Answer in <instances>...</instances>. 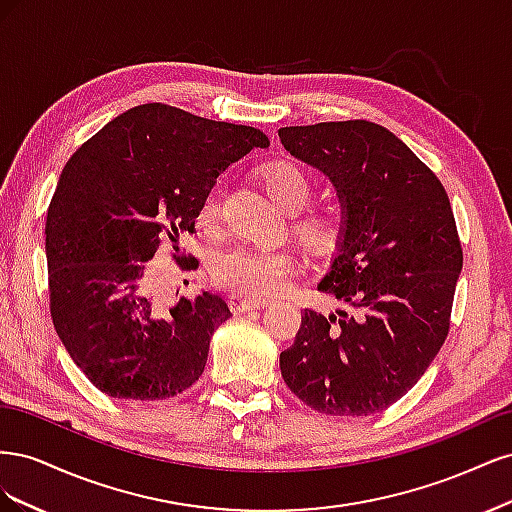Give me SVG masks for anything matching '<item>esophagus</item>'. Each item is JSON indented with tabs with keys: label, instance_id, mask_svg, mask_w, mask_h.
<instances>
[{
	"label": "esophagus",
	"instance_id": "esophagus-1",
	"mask_svg": "<svg viewBox=\"0 0 512 512\" xmlns=\"http://www.w3.org/2000/svg\"><path fill=\"white\" fill-rule=\"evenodd\" d=\"M228 303H230L232 312H237V314L250 312V309H262L269 305V301H265V299H247V297H239V294H232Z\"/></svg>",
	"mask_w": 512,
	"mask_h": 512
}]
</instances>
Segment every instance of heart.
I'll use <instances>...</instances> for the list:
<instances>
[{
    "mask_svg": "<svg viewBox=\"0 0 512 512\" xmlns=\"http://www.w3.org/2000/svg\"><path fill=\"white\" fill-rule=\"evenodd\" d=\"M265 183L271 196L284 211L303 209L312 198V181L292 162H271L265 166ZM222 185H213L200 205V224L213 228L222 207ZM342 220L333 209H309L292 222L297 237L314 252H324L337 241ZM294 269V260L284 250L269 247H230L211 260L213 282L239 294V297L265 299L280 292Z\"/></svg>",
    "mask_w": 512,
    "mask_h": 512,
    "instance_id": "1",
    "label": "heart"
}]
</instances>
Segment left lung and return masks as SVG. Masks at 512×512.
I'll list each match as a JSON object with an SVG mask.
<instances>
[{
  "label": "left lung",
  "instance_id": "8db88e82",
  "mask_svg": "<svg viewBox=\"0 0 512 512\" xmlns=\"http://www.w3.org/2000/svg\"><path fill=\"white\" fill-rule=\"evenodd\" d=\"M297 160L327 177L342 228L318 288L344 307L305 309L282 378L303 404L369 416L404 397L448 335L463 265L451 203L406 143L371 121L282 128Z\"/></svg>",
  "mask_w": 512,
  "mask_h": 512
}]
</instances>
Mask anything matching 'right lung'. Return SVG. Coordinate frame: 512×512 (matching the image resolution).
<instances>
[{
  "label": "right lung",
  "mask_w": 512,
  "mask_h": 512,
  "mask_svg": "<svg viewBox=\"0 0 512 512\" xmlns=\"http://www.w3.org/2000/svg\"><path fill=\"white\" fill-rule=\"evenodd\" d=\"M267 147L256 128L153 102L108 121L68 160L46 215L51 316L96 389L153 401L203 376L230 307L213 292L164 307L147 262L162 245L179 252L218 177ZM196 265L185 258L183 269Z\"/></svg>",
  "instance_id": "right-lung-1"
}]
</instances>
